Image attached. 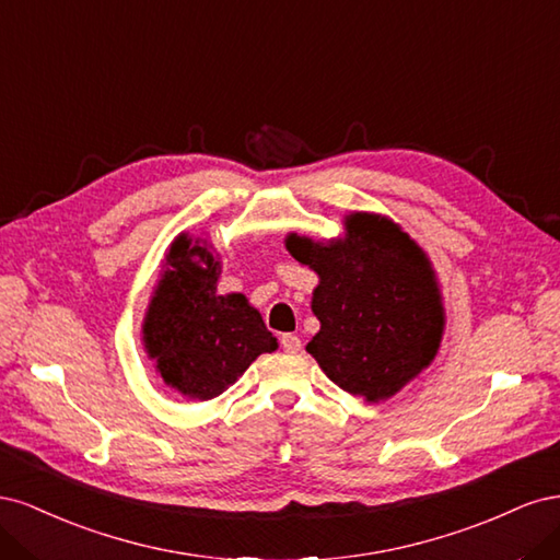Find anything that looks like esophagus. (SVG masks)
Masks as SVG:
<instances>
[{
  "label": "esophagus",
  "mask_w": 560,
  "mask_h": 560,
  "mask_svg": "<svg viewBox=\"0 0 560 560\" xmlns=\"http://www.w3.org/2000/svg\"><path fill=\"white\" fill-rule=\"evenodd\" d=\"M280 343H282V350H284V352H299V350H301V338L294 336V334H284V336L280 338Z\"/></svg>",
  "instance_id": "1"
}]
</instances>
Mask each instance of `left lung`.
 I'll return each instance as SVG.
<instances>
[{"mask_svg": "<svg viewBox=\"0 0 560 560\" xmlns=\"http://www.w3.org/2000/svg\"><path fill=\"white\" fill-rule=\"evenodd\" d=\"M329 245L292 233L287 249L319 276V331L306 350L354 397L381 401L416 378L439 350L444 306L422 249L383 217L354 212Z\"/></svg>", "mask_w": 560, "mask_h": 560, "instance_id": "obj_1", "label": "left lung"}]
</instances>
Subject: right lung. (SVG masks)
I'll return each instance as SVG.
<instances>
[{
  "mask_svg": "<svg viewBox=\"0 0 560 560\" xmlns=\"http://www.w3.org/2000/svg\"><path fill=\"white\" fill-rule=\"evenodd\" d=\"M167 266L144 317V346L167 385L206 401L238 381L261 352L278 350V341L243 294H217L219 261L198 241L191 245L179 235Z\"/></svg>",
  "mask_w": 560,
  "mask_h": 560,
  "instance_id": "add662e5",
  "label": "right lung"
}]
</instances>
